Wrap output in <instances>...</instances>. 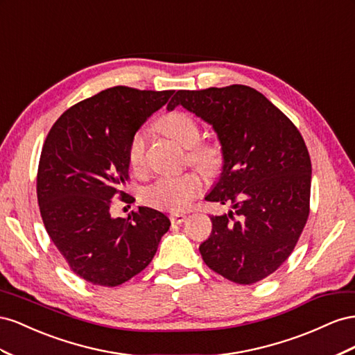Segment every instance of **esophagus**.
I'll use <instances>...</instances> for the list:
<instances>
[{
	"label": "esophagus",
	"mask_w": 355,
	"mask_h": 355,
	"mask_svg": "<svg viewBox=\"0 0 355 355\" xmlns=\"http://www.w3.org/2000/svg\"><path fill=\"white\" fill-rule=\"evenodd\" d=\"M186 217L187 216L184 214V212H171L169 214V220L172 223H175V225H181V223L186 220Z\"/></svg>",
	"instance_id": "34e87169"
}]
</instances>
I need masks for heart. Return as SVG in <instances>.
<instances>
[{
  "mask_svg": "<svg viewBox=\"0 0 355 355\" xmlns=\"http://www.w3.org/2000/svg\"><path fill=\"white\" fill-rule=\"evenodd\" d=\"M157 129L162 134L175 141L177 144L189 148V160L207 174L216 172L223 162L221 147L211 141H200V129L198 121L186 111L174 110L162 116L157 123ZM146 155V134L143 130H137L129 141L128 147V164L130 169L141 172L144 168ZM202 178L195 172L178 177H166L157 180L153 186L147 187L143 191V200L147 205L169 209V211H183L191 200L200 195Z\"/></svg>",
  "mask_w": 355,
  "mask_h": 355,
  "instance_id": "b5f03b06",
  "label": "heart"
}]
</instances>
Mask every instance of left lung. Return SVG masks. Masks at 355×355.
I'll list each match as a JSON object with an SVG mask.
<instances>
[{
  "label": "left lung",
  "mask_w": 355,
  "mask_h": 355,
  "mask_svg": "<svg viewBox=\"0 0 355 355\" xmlns=\"http://www.w3.org/2000/svg\"><path fill=\"white\" fill-rule=\"evenodd\" d=\"M183 105L212 125L223 172L205 198L230 205L211 216L199 251L207 266L236 284H254L295 250L309 216L311 157L295 123L244 85L178 90L168 110Z\"/></svg>",
  "instance_id": "left-lung-1"
}]
</instances>
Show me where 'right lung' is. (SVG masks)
I'll return each instance as SVG.
<instances>
[{"mask_svg":"<svg viewBox=\"0 0 355 355\" xmlns=\"http://www.w3.org/2000/svg\"><path fill=\"white\" fill-rule=\"evenodd\" d=\"M174 90L114 86L68 108L50 128L37 172V198L50 239L76 275L94 286L116 287L153 260L169 218L139 207L113 218L114 198L132 202L128 147L147 117Z\"/></svg>","mask_w":355,"mask_h":355,"instance_id":"1","label":"right lung"}]
</instances>
